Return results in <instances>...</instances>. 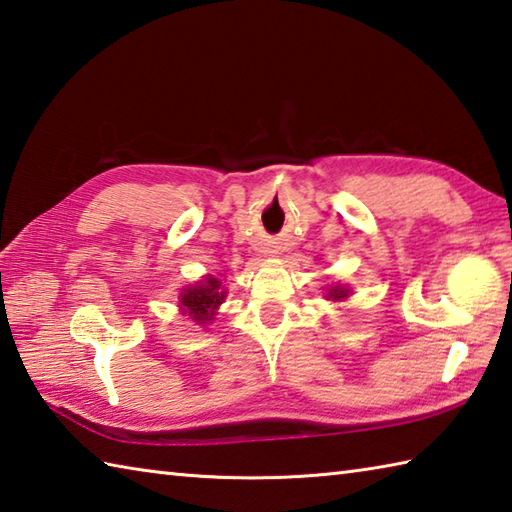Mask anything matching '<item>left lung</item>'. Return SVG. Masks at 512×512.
Segmentation results:
<instances>
[{
    "label": "left lung",
    "mask_w": 512,
    "mask_h": 512,
    "mask_svg": "<svg viewBox=\"0 0 512 512\" xmlns=\"http://www.w3.org/2000/svg\"><path fill=\"white\" fill-rule=\"evenodd\" d=\"M347 294H350V289L345 285H330L327 287L325 298H330V301H343V298H347Z\"/></svg>",
    "instance_id": "obj_1"
}]
</instances>
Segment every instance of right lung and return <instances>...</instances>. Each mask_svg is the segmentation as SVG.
Returning <instances> with one entry per match:
<instances>
[{
    "instance_id": "right-lung-1",
    "label": "right lung",
    "mask_w": 512,
    "mask_h": 512,
    "mask_svg": "<svg viewBox=\"0 0 512 512\" xmlns=\"http://www.w3.org/2000/svg\"><path fill=\"white\" fill-rule=\"evenodd\" d=\"M227 296V289L223 287V278L214 274L202 276V281L196 285H189L180 292V310L182 314L191 316L196 325L205 327L214 321L218 307L223 305Z\"/></svg>"
}]
</instances>
